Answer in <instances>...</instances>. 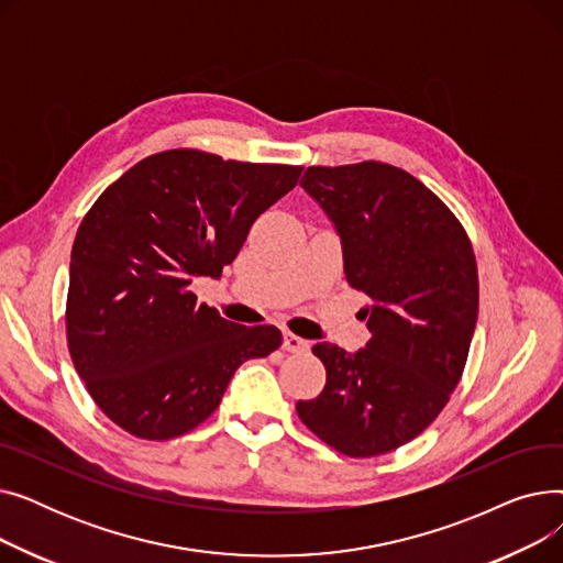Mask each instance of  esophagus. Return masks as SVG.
Listing matches in <instances>:
<instances>
[{"mask_svg": "<svg viewBox=\"0 0 563 563\" xmlns=\"http://www.w3.org/2000/svg\"><path fill=\"white\" fill-rule=\"evenodd\" d=\"M308 346H310V342L299 335H294V333L283 335V349L289 353H303V351H308Z\"/></svg>", "mask_w": 563, "mask_h": 563, "instance_id": "esophagus-1", "label": "esophagus"}]
</instances>
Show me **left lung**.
<instances>
[{"label": "left lung", "instance_id": "1", "mask_svg": "<svg viewBox=\"0 0 563 563\" xmlns=\"http://www.w3.org/2000/svg\"><path fill=\"white\" fill-rule=\"evenodd\" d=\"M301 187L335 223L346 283L372 301V338L356 353L314 344L327 386L297 412L344 456L388 454L459 386L479 312L475 251L450 207L397 166H310Z\"/></svg>", "mask_w": 563, "mask_h": 563}]
</instances>
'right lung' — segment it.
<instances>
[{"instance_id": "1", "label": "right lung", "mask_w": 563, "mask_h": 563, "mask_svg": "<svg viewBox=\"0 0 563 563\" xmlns=\"http://www.w3.org/2000/svg\"><path fill=\"white\" fill-rule=\"evenodd\" d=\"M303 166L175 147L134 164L86 212L70 255L66 338L104 416L143 440H170L212 416L232 374L276 351V327H240L198 303L255 219Z\"/></svg>"}]
</instances>
